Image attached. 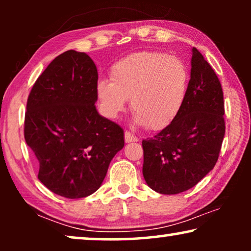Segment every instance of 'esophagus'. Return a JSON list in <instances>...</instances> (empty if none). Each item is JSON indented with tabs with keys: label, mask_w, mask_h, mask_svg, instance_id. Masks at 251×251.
I'll return each mask as SVG.
<instances>
[{
	"label": "esophagus",
	"mask_w": 251,
	"mask_h": 251,
	"mask_svg": "<svg viewBox=\"0 0 251 251\" xmlns=\"http://www.w3.org/2000/svg\"><path fill=\"white\" fill-rule=\"evenodd\" d=\"M125 140H126V143H135V142H138V138H137V137L130 131H126L125 132Z\"/></svg>",
	"instance_id": "esophagus-1"
}]
</instances>
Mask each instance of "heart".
<instances>
[{
    "label": "heart",
    "instance_id": "heart-1",
    "mask_svg": "<svg viewBox=\"0 0 251 251\" xmlns=\"http://www.w3.org/2000/svg\"><path fill=\"white\" fill-rule=\"evenodd\" d=\"M111 81L100 78L96 96L102 114L116 119L130 106L138 125L163 129L179 114L186 100L190 73L179 58L142 51L115 61L109 70Z\"/></svg>",
    "mask_w": 251,
    "mask_h": 251
}]
</instances>
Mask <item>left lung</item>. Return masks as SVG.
I'll list each match as a JSON object with an SVG mask.
<instances>
[{
	"instance_id": "obj_1",
	"label": "left lung",
	"mask_w": 251,
	"mask_h": 251,
	"mask_svg": "<svg viewBox=\"0 0 251 251\" xmlns=\"http://www.w3.org/2000/svg\"><path fill=\"white\" fill-rule=\"evenodd\" d=\"M186 100L176 119L153 138L143 140V175L161 194L195 186L217 162L225 136L224 96L215 71L192 49Z\"/></svg>"
}]
</instances>
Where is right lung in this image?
Returning <instances> with one entry per match:
<instances>
[{
    "label": "right lung",
    "mask_w": 251,
    "mask_h": 251,
    "mask_svg": "<svg viewBox=\"0 0 251 251\" xmlns=\"http://www.w3.org/2000/svg\"><path fill=\"white\" fill-rule=\"evenodd\" d=\"M97 67L84 52L68 50L34 83L25 114V140L39 162V179L67 199L95 193L125 146L119 125L96 109Z\"/></svg>",
    "instance_id": "1"
}]
</instances>
